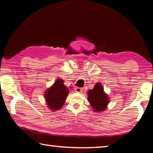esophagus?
I'll list each match as a JSON object with an SVG mask.
<instances>
[{
  "label": "esophagus",
  "mask_w": 153,
  "mask_h": 153,
  "mask_svg": "<svg viewBox=\"0 0 153 153\" xmlns=\"http://www.w3.org/2000/svg\"><path fill=\"white\" fill-rule=\"evenodd\" d=\"M75 90H76V91L77 92H82L83 91L82 88H79V87H76V88H75Z\"/></svg>",
  "instance_id": "esophagus-1"
}]
</instances>
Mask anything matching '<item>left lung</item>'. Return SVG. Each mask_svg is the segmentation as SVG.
I'll return each mask as SVG.
<instances>
[{
	"mask_svg": "<svg viewBox=\"0 0 153 153\" xmlns=\"http://www.w3.org/2000/svg\"><path fill=\"white\" fill-rule=\"evenodd\" d=\"M88 100L95 111H103L106 109L108 98L104 92L103 88L100 83H97L93 89L88 90Z\"/></svg>",
	"mask_w": 153,
	"mask_h": 153,
	"instance_id": "obj_1",
	"label": "left lung"
}]
</instances>
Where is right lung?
Listing matches in <instances>:
<instances>
[{"instance_id": "1", "label": "right lung", "mask_w": 153, "mask_h": 153, "mask_svg": "<svg viewBox=\"0 0 153 153\" xmlns=\"http://www.w3.org/2000/svg\"><path fill=\"white\" fill-rule=\"evenodd\" d=\"M69 94V88L64 86L63 80L57 79L51 88L45 92V98L49 108L51 110L60 109Z\"/></svg>"}]
</instances>
